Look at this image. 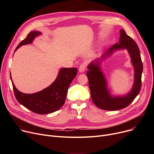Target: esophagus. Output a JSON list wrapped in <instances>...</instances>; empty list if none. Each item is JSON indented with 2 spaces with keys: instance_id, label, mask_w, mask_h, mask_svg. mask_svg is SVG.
<instances>
[{
  "instance_id": "esophagus-1",
  "label": "esophagus",
  "mask_w": 154,
  "mask_h": 154,
  "mask_svg": "<svg viewBox=\"0 0 154 154\" xmlns=\"http://www.w3.org/2000/svg\"><path fill=\"white\" fill-rule=\"evenodd\" d=\"M85 63H82L81 65H80V67H79V72L80 73H82L84 72L85 70Z\"/></svg>"
}]
</instances>
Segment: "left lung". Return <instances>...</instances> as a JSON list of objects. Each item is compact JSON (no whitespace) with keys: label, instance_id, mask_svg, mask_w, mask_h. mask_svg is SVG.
<instances>
[{"label":"left lung","instance_id":"8db88e82","mask_svg":"<svg viewBox=\"0 0 154 154\" xmlns=\"http://www.w3.org/2000/svg\"><path fill=\"white\" fill-rule=\"evenodd\" d=\"M119 43L112 45L100 58L92 61L87 67V76L91 97L97 107L106 110H117L131 103L140 92L143 65L139 47L134 40L124 30H120ZM126 49L131 59L134 69V81L131 90L124 96H113L107 87V81L101 65L103 60L119 50Z\"/></svg>","mask_w":154,"mask_h":154}]
</instances>
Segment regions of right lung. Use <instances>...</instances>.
Instances as JSON below:
<instances>
[{"mask_svg":"<svg viewBox=\"0 0 154 154\" xmlns=\"http://www.w3.org/2000/svg\"><path fill=\"white\" fill-rule=\"evenodd\" d=\"M42 33L32 31L27 35L15 48V52L23 45L31 44L35 38ZM77 74V68H62L55 81L44 90L34 94H24L15 87L10 74L15 98L26 108L38 114H47L58 110L62 107L66 99L68 88L70 83Z\"/></svg>","mask_w":154,"mask_h":154,"instance_id":"1","label":"right lung"}]
</instances>
